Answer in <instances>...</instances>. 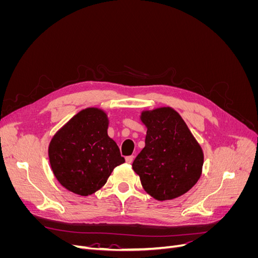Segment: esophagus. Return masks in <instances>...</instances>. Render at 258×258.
<instances>
[{"label": "esophagus", "mask_w": 258, "mask_h": 258, "mask_svg": "<svg viewBox=\"0 0 258 258\" xmlns=\"http://www.w3.org/2000/svg\"><path fill=\"white\" fill-rule=\"evenodd\" d=\"M134 159H135V156H128V157H126V162L131 163L132 161H134Z\"/></svg>", "instance_id": "1"}]
</instances>
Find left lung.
Here are the masks:
<instances>
[{"label":"left lung","mask_w":258,"mask_h":258,"mask_svg":"<svg viewBox=\"0 0 258 258\" xmlns=\"http://www.w3.org/2000/svg\"><path fill=\"white\" fill-rule=\"evenodd\" d=\"M145 146L132 163L144 190L163 201L182 196L198 182L204 151L182 116L170 106L144 110Z\"/></svg>","instance_id":"left-lung-1"}]
</instances>
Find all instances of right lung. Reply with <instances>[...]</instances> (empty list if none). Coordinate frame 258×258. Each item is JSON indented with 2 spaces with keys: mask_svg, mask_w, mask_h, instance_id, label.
<instances>
[{
  "mask_svg": "<svg viewBox=\"0 0 258 258\" xmlns=\"http://www.w3.org/2000/svg\"><path fill=\"white\" fill-rule=\"evenodd\" d=\"M107 113L87 107L74 115L51 138L49 163L57 181L80 196L95 194L113 170L124 162L116 142L107 135Z\"/></svg>",
  "mask_w": 258,
  "mask_h": 258,
  "instance_id": "obj_1",
  "label": "right lung"
}]
</instances>
